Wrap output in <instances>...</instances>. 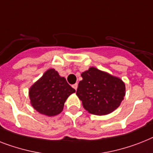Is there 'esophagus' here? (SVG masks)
I'll list each match as a JSON object with an SVG mask.
<instances>
[{"mask_svg": "<svg viewBox=\"0 0 153 153\" xmlns=\"http://www.w3.org/2000/svg\"><path fill=\"white\" fill-rule=\"evenodd\" d=\"M72 87L74 88V89H75V90H76L77 88H78V84H77V83H75V84H74V85H72Z\"/></svg>", "mask_w": 153, "mask_h": 153, "instance_id": "esophagus-1", "label": "esophagus"}]
</instances>
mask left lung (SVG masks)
<instances>
[{
    "label": "left lung",
    "instance_id": "obj_1",
    "mask_svg": "<svg viewBox=\"0 0 153 153\" xmlns=\"http://www.w3.org/2000/svg\"><path fill=\"white\" fill-rule=\"evenodd\" d=\"M76 95L89 113L105 115L114 111L126 95L122 79L94 67L82 73Z\"/></svg>",
    "mask_w": 153,
    "mask_h": 153
}]
</instances>
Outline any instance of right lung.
Returning a JSON list of instances; mask_svg holds the SVG:
<instances>
[{"mask_svg":"<svg viewBox=\"0 0 153 153\" xmlns=\"http://www.w3.org/2000/svg\"><path fill=\"white\" fill-rule=\"evenodd\" d=\"M75 93L66 81L53 68L47 70L29 89L32 107L40 114L47 116L59 115L71 94Z\"/></svg>","mask_w":153,"mask_h":153,"instance_id":"obj_1","label":"right lung"}]
</instances>
